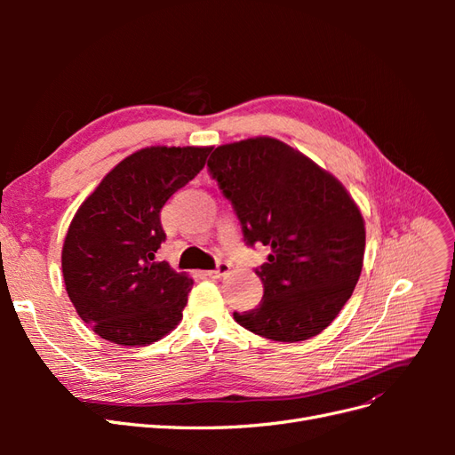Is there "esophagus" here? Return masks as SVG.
Instances as JSON below:
<instances>
[{"instance_id":"34e87169","label":"esophagus","mask_w":455,"mask_h":455,"mask_svg":"<svg viewBox=\"0 0 455 455\" xmlns=\"http://www.w3.org/2000/svg\"><path fill=\"white\" fill-rule=\"evenodd\" d=\"M229 269H231L229 264H226V261H220V264L216 266V269L209 271V277H212V279H222V277H226V275L229 273Z\"/></svg>"}]
</instances>
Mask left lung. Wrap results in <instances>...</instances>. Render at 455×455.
<instances>
[{"label": "left lung", "mask_w": 455, "mask_h": 455, "mask_svg": "<svg viewBox=\"0 0 455 455\" xmlns=\"http://www.w3.org/2000/svg\"><path fill=\"white\" fill-rule=\"evenodd\" d=\"M209 171L231 201L246 244L271 246L256 275L259 306L233 313L273 341H304L332 323L361 277L366 229L336 176L288 144L256 136L218 146Z\"/></svg>", "instance_id": "left-lung-1"}]
</instances>
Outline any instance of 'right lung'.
Returning a JSON list of instances; mask_svg holds the SVG:
<instances>
[{
    "label": "right lung",
    "mask_w": 455,
    "mask_h": 455,
    "mask_svg": "<svg viewBox=\"0 0 455 455\" xmlns=\"http://www.w3.org/2000/svg\"><path fill=\"white\" fill-rule=\"evenodd\" d=\"M211 146H149L117 163L81 203L62 246L66 292L100 338L149 346L182 321L194 279L156 261L161 209L199 174Z\"/></svg>",
    "instance_id": "add662e5"
}]
</instances>
